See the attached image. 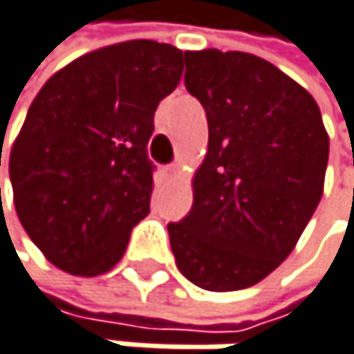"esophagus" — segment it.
<instances>
[{
    "label": "esophagus",
    "mask_w": 354,
    "mask_h": 354,
    "mask_svg": "<svg viewBox=\"0 0 354 354\" xmlns=\"http://www.w3.org/2000/svg\"><path fill=\"white\" fill-rule=\"evenodd\" d=\"M178 165L176 163H171V165H165L163 169H161V174H163V178H167V180H171V178H176V176H178Z\"/></svg>",
    "instance_id": "obj_1"
}]
</instances>
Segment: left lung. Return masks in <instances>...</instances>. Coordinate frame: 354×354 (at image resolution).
<instances>
[{
    "label": "left lung",
    "mask_w": 354,
    "mask_h": 354,
    "mask_svg": "<svg viewBox=\"0 0 354 354\" xmlns=\"http://www.w3.org/2000/svg\"><path fill=\"white\" fill-rule=\"evenodd\" d=\"M185 86L208 118L193 206L169 223L176 266L206 291H240L295 248L325 183L329 136L315 97L270 61L185 53Z\"/></svg>",
    "instance_id": "1"
}]
</instances>
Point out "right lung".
Listing matches in <instances>:
<instances>
[{
  "label": "right lung",
  "instance_id": "obj_1",
  "mask_svg": "<svg viewBox=\"0 0 354 354\" xmlns=\"http://www.w3.org/2000/svg\"><path fill=\"white\" fill-rule=\"evenodd\" d=\"M183 61L176 46L131 39L78 57L35 95L10 151V183L23 229L59 270H112L151 212L146 146Z\"/></svg>",
  "mask_w": 354,
  "mask_h": 354
}]
</instances>
